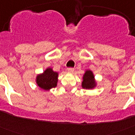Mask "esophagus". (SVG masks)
Returning a JSON list of instances; mask_svg holds the SVG:
<instances>
[{
  "instance_id": "esophagus-1",
  "label": "esophagus",
  "mask_w": 135,
  "mask_h": 135,
  "mask_svg": "<svg viewBox=\"0 0 135 135\" xmlns=\"http://www.w3.org/2000/svg\"><path fill=\"white\" fill-rule=\"evenodd\" d=\"M68 71L70 73H73L74 71V68H68Z\"/></svg>"
}]
</instances>
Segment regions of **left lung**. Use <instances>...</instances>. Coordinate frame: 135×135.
I'll use <instances>...</instances> for the list:
<instances>
[{
  "label": "left lung",
  "mask_w": 135,
  "mask_h": 135,
  "mask_svg": "<svg viewBox=\"0 0 135 135\" xmlns=\"http://www.w3.org/2000/svg\"><path fill=\"white\" fill-rule=\"evenodd\" d=\"M95 85V81L94 80V76L93 72L90 70H87L83 76V82L82 86L84 89H92Z\"/></svg>",
  "instance_id": "8db88e82"
}]
</instances>
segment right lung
<instances>
[{"label":"right lung","instance_id":"1","mask_svg":"<svg viewBox=\"0 0 135 135\" xmlns=\"http://www.w3.org/2000/svg\"><path fill=\"white\" fill-rule=\"evenodd\" d=\"M58 74L51 68H47L43 74L36 78V83L39 87L44 90H49L57 86Z\"/></svg>","mask_w":135,"mask_h":135}]
</instances>
